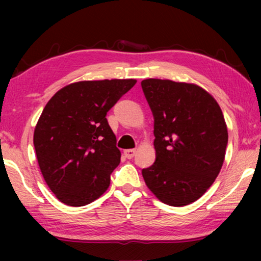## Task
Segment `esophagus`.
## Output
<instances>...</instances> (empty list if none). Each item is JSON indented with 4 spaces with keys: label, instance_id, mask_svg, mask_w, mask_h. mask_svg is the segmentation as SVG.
I'll return each mask as SVG.
<instances>
[{
    "label": "esophagus",
    "instance_id": "34e87169",
    "mask_svg": "<svg viewBox=\"0 0 261 261\" xmlns=\"http://www.w3.org/2000/svg\"><path fill=\"white\" fill-rule=\"evenodd\" d=\"M136 149H125L124 151V155L125 158L127 159H132L135 155H136Z\"/></svg>",
    "mask_w": 261,
    "mask_h": 261
}]
</instances>
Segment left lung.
Instances as JSON below:
<instances>
[{"label": "left lung", "mask_w": 261, "mask_h": 261, "mask_svg": "<svg viewBox=\"0 0 261 261\" xmlns=\"http://www.w3.org/2000/svg\"><path fill=\"white\" fill-rule=\"evenodd\" d=\"M154 117L155 162L143 169L147 188L163 204L182 207L210 189L222 168L228 130L219 103L190 83L141 82Z\"/></svg>", "instance_id": "1"}]
</instances>
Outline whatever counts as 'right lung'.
I'll list each match as a JSON object with an SVG mask.
<instances>
[{
  "instance_id": "1",
  "label": "right lung",
  "mask_w": 261,
  "mask_h": 261,
  "mask_svg": "<svg viewBox=\"0 0 261 261\" xmlns=\"http://www.w3.org/2000/svg\"><path fill=\"white\" fill-rule=\"evenodd\" d=\"M136 83H72L43 108L34 129L35 154L47 185L63 204L85 206L107 191L121 152L106 115Z\"/></svg>"
}]
</instances>
